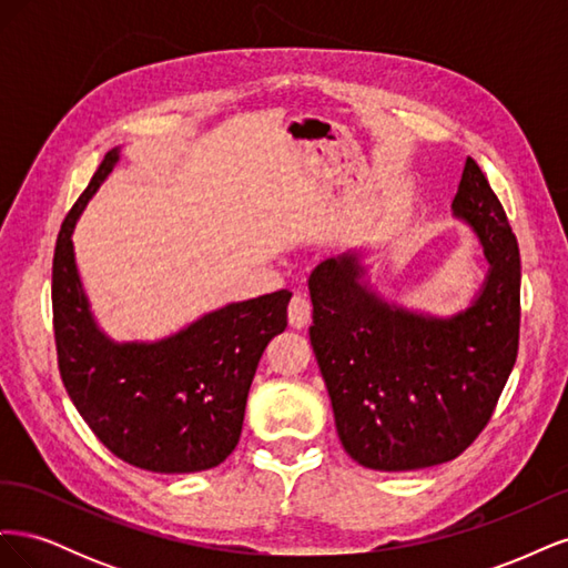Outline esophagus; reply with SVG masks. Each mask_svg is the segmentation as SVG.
<instances>
[{"label":"esophagus","mask_w":568,"mask_h":568,"mask_svg":"<svg viewBox=\"0 0 568 568\" xmlns=\"http://www.w3.org/2000/svg\"><path fill=\"white\" fill-rule=\"evenodd\" d=\"M313 317V305L307 301L303 294H296L288 303V324L294 326V329H303V326L311 324Z\"/></svg>","instance_id":"obj_1"}]
</instances>
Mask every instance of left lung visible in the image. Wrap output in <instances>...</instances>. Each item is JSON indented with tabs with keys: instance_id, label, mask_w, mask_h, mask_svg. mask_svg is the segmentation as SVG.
Masks as SVG:
<instances>
[{
	"instance_id": "obj_1",
	"label": "left lung",
	"mask_w": 568,
	"mask_h": 568,
	"mask_svg": "<svg viewBox=\"0 0 568 568\" xmlns=\"http://www.w3.org/2000/svg\"><path fill=\"white\" fill-rule=\"evenodd\" d=\"M453 217L474 232L488 270L469 305L450 315L386 298L359 248L324 257L307 277L311 343L336 432L367 469L455 459L484 432L517 363L519 244L474 159L464 163Z\"/></svg>"
}]
</instances>
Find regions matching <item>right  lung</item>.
<instances>
[{
	"mask_svg": "<svg viewBox=\"0 0 568 568\" xmlns=\"http://www.w3.org/2000/svg\"><path fill=\"white\" fill-rule=\"evenodd\" d=\"M120 153H106L57 239L51 305L61 379L115 457L156 474L205 471L236 448L257 363L286 329L291 291L227 303L153 341L111 338L84 294L73 232Z\"/></svg>",
	"mask_w": 568,
	"mask_h": 568,
	"instance_id": "right-lung-1",
	"label": "right lung"
}]
</instances>
